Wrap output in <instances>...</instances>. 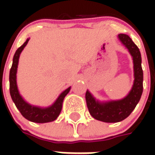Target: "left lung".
Masks as SVG:
<instances>
[{"label":"left lung","mask_w":155,"mask_h":155,"mask_svg":"<svg viewBox=\"0 0 155 155\" xmlns=\"http://www.w3.org/2000/svg\"><path fill=\"white\" fill-rule=\"evenodd\" d=\"M118 39L130 52L133 60L134 80L129 94L123 99L108 101L96 100L88 90L85 94L90 114L95 120L105 123H116L126 119L136 107L143 93V70L140 50L129 35L120 34Z\"/></svg>","instance_id":"8db88e82"}]
</instances>
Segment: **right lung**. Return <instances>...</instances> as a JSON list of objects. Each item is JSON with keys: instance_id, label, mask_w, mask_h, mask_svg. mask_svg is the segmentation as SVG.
I'll return each instance as SVG.
<instances>
[{"instance_id": "add662e5", "label": "right lung", "mask_w": 155, "mask_h": 155, "mask_svg": "<svg viewBox=\"0 0 155 155\" xmlns=\"http://www.w3.org/2000/svg\"><path fill=\"white\" fill-rule=\"evenodd\" d=\"M29 40H30L29 38L27 39L25 43L22 45L21 47L17 49V51H15V54H14L12 66L11 68L10 76H9L10 94H11L12 101L15 103L16 108L21 112L22 116L25 117L26 120L34 122V123H48V122L54 121L57 119V117L61 113V109H62L63 101H64V97L66 96V94L70 92L71 87L67 88L63 92H61V94L58 96L54 103L48 107H40V106L32 105L24 100V98L22 97L21 94L19 92L17 82H16V74H17L20 54L24 50L25 45H27Z\"/></svg>"}]
</instances>
